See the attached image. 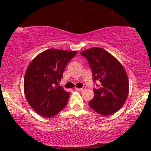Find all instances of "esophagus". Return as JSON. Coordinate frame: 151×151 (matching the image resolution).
<instances>
[{
	"label": "esophagus",
	"instance_id": "1",
	"mask_svg": "<svg viewBox=\"0 0 151 151\" xmlns=\"http://www.w3.org/2000/svg\"><path fill=\"white\" fill-rule=\"evenodd\" d=\"M85 89H86L85 86H84V87H82V88H75V89L77 90V91H83L84 90H85Z\"/></svg>",
	"mask_w": 151,
	"mask_h": 151
}]
</instances>
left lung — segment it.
Masks as SVG:
<instances>
[{"label":"left lung","mask_w":151,"mask_h":151,"mask_svg":"<svg viewBox=\"0 0 151 151\" xmlns=\"http://www.w3.org/2000/svg\"><path fill=\"white\" fill-rule=\"evenodd\" d=\"M86 58L93 74V80L100 81L93 89L94 96L89 106L104 116L113 114L125 103L129 91L125 69L116 58L100 47H92L80 53Z\"/></svg>","instance_id":"8db88e82"}]
</instances>
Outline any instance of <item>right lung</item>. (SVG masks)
<instances>
[{"label": "right lung", "instance_id": "obj_1", "mask_svg": "<svg viewBox=\"0 0 151 151\" xmlns=\"http://www.w3.org/2000/svg\"><path fill=\"white\" fill-rule=\"evenodd\" d=\"M77 51L47 50L35 58L24 77V92L30 106L39 115L50 118L67 105L70 96L58 85L67 63Z\"/></svg>", "mask_w": 151, "mask_h": 151}]
</instances>
